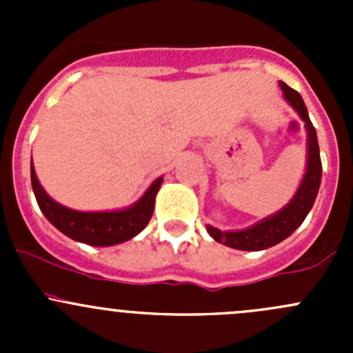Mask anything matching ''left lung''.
<instances>
[{
    "mask_svg": "<svg viewBox=\"0 0 353 353\" xmlns=\"http://www.w3.org/2000/svg\"><path fill=\"white\" fill-rule=\"evenodd\" d=\"M280 87H282L288 104L297 110L299 116L305 123V130H307V169H305L304 179H302L301 188L297 190L295 196L292 198V201L288 203L285 208L280 210L275 215L268 216V219L249 227V229L237 230V232H222L215 227L206 225V230L216 243L225 244L234 249H241V251L268 249L272 245L282 243L290 234H294V230L304 222L307 213L311 212L314 199L318 196L319 184H321L323 165L321 157H319L318 137H316V130L312 126L311 119H309L304 101H302L297 90L290 88L283 81H280Z\"/></svg>",
    "mask_w": 353,
    "mask_h": 353,
    "instance_id": "obj_1",
    "label": "left lung"
}]
</instances>
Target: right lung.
Wrapping results in <instances>:
<instances>
[{"label":"right lung","instance_id":"1","mask_svg":"<svg viewBox=\"0 0 353 353\" xmlns=\"http://www.w3.org/2000/svg\"><path fill=\"white\" fill-rule=\"evenodd\" d=\"M30 179L39 208L56 229L78 243L101 245V248L124 243L147 227L154 213L157 191L162 184V177H159L140 201L121 212H77L48 196V193L39 184L32 163Z\"/></svg>","mask_w":353,"mask_h":353}]
</instances>
